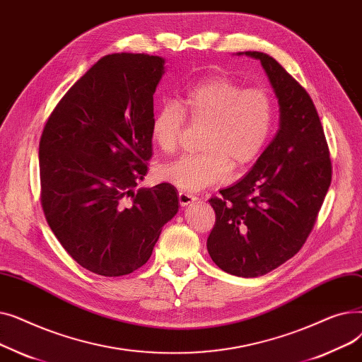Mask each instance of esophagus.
Returning <instances> with one entry per match:
<instances>
[{"instance_id":"obj_1","label":"esophagus","mask_w":362,"mask_h":362,"mask_svg":"<svg viewBox=\"0 0 362 362\" xmlns=\"http://www.w3.org/2000/svg\"><path fill=\"white\" fill-rule=\"evenodd\" d=\"M198 198L195 195H191V194H187V192H179V202H180L182 206H186L189 204H192Z\"/></svg>"}]
</instances>
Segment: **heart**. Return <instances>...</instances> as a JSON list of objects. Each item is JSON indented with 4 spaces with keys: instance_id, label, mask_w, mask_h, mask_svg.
Segmentation results:
<instances>
[{
    "instance_id": "obj_1",
    "label": "heart",
    "mask_w": 362,
    "mask_h": 362,
    "mask_svg": "<svg viewBox=\"0 0 362 362\" xmlns=\"http://www.w3.org/2000/svg\"><path fill=\"white\" fill-rule=\"evenodd\" d=\"M185 119L206 124L204 151L164 164L158 176L180 191L198 192L226 180L232 167L243 170L261 156L273 132L274 104L264 89H243L223 76L202 79L187 86L176 104L164 103L154 114L151 136L167 154L177 148Z\"/></svg>"
}]
</instances>
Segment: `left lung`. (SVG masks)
Instances as JSON below:
<instances>
[{
	"label": "left lung",
	"mask_w": 362,
	"mask_h": 362,
	"mask_svg": "<svg viewBox=\"0 0 362 362\" xmlns=\"http://www.w3.org/2000/svg\"><path fill=\"white\" fill-rule=\"evenodd\" d=\"M261 62L280 105L279 130L252 170L210 202L216 224L206 250L218 267L258 277L291 259L305 243L332 182L327 141L315 105L292 76L264 52Z\"/></svg>",
	"instance_id": "obj_1"
}]
</instances>
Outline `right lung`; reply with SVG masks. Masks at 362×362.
<instances>
[{
  "mask_svg": "<svg viewBox=\"0 0 362 362\" xmlns=\"http://www.w3.org/2000/svg\"><path fill=\"white\" fill-rule=\"evenodd\" d=\"M164 59L110 54L76 82L40 142L41 204L52 233L83 269L124 276L149 259L179 210L176 187H135L152 157L154 92Z\"/></svg>",
  "mask_w": 362,
  "mask_h": 362,
  "instance_id": "1",
  "label": "right lung"
}]
</instances>
